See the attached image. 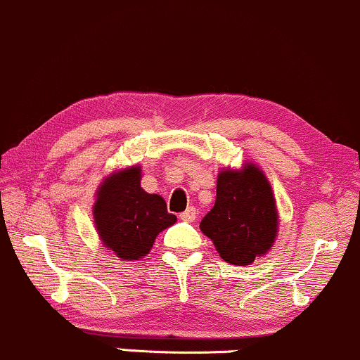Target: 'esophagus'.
Listing matches in <instances>:
<instances>
[{"label": "esophagus", "mask_w": 360, "mask_h": 360, "mask_svg": "<svg viewBox=\"0 0 360 360\" xmlns=\"http://www.w3.org/2000/svg\"><path fill=\"white\" fill-rule=\"evenodd\" d=\"M195 216H197V209L193 207V205L185 209L184 212H180V219L181 221H188V223H192V221L195 219Z\"/></svg>", "instance_id": "1"}]
</instances>
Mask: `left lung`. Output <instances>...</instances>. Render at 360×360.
Instances as JSON below:
<instances>
[{
	"label": "left lung",
	"instance_id": "1",
	"mask_svg": "<svg viewBox=\"0 0 360 360\" xmlns=\"http://www.w3.org/2000/svg\"><path fill=\"white\" fill-rule=\"evenodd\" d=\"M200 229L228 264L250 265L267 253L277 236V209L270 184L255 165L219 173L216 204Z\"/></svg>",
	"mask_w": 360,
	"mask_h": 360
}]
</instances>
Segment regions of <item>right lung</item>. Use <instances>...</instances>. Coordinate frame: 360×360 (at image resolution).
Listing matches in <instances>:
<instances>
[{"label":"right lung","mask_w":360,"mask_h":360,"mask_svg":"<svg viewBox=\"0 0 360 360\" xmlns=\"http://www.w3.org/2000/svg\"><path fill=\"white\" fill-rule=\"evenodd\" d=\"M96 231L103 245L122 260H139L153 248L160 231L175 224L167 202L141 187V168L132 167L103 181L96 193Z\"/></svg>","instance_id":"obj_1"}]
</instances>
